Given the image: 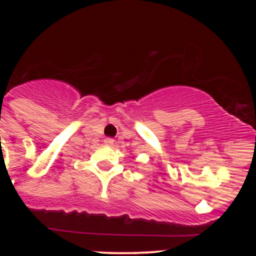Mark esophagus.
<instances>
[{
    "mask_svg": "<svg viewBox=\"0 0 256 256\" xmlns=\"http://www.w3.org/2000/svg\"><path fill=\"white\" fill-rule=\"evenodd\" d=\"M104 144H107V146H112V144H113V143H114V140H113V138H110V137H108V138H104Z\"/></svg>",
    "mask_w": 256,
    "mask_h": 256,
    "instance_id": "obj_1",
    "label": "esophagus"
}]
</instances>
